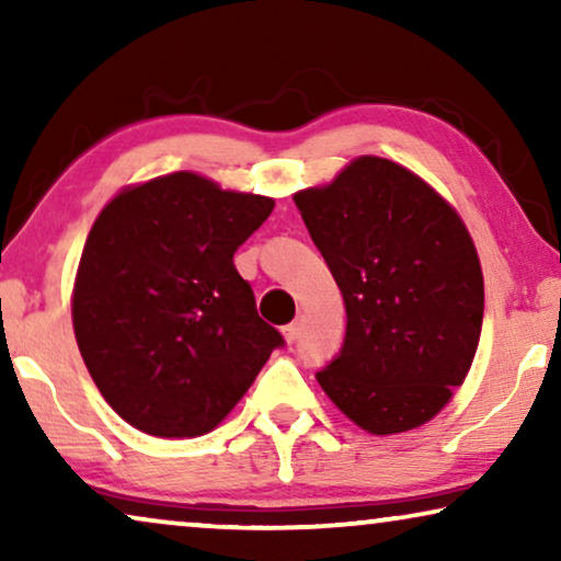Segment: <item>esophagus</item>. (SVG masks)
<instances>
[{
  "label": "esophagus",
  "mask_w": 561,
  "mask_h": 561,
  "mask_svg": "<svg viewBox=\"0 0 561 561\" xmlns=\"http://www.w3.org/2000/svg\"><path fill=\"white\" fill-rule=\"evenodd\" d=\"M280 332H283V340H286L288 344H294L298 340V334H301V321H294V324L283 327Z\"/></svg>",
  "instance_id": "34e87169"
}]
</instances>
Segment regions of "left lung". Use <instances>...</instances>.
Returning a JSON list of instances; mask_svg holds the SVG:
<instances>
[{
  "label": "left lung",
  "mask_w": 561,
  "mask_h": 561,
  "mask_svg": "<svg viewBox=\"0 0 561 561\" xmlns=\"http://www.w3.org/2000/svg\"><path fill=\"white\" fill-rule=\"evenodd\" d=\"M347 311L340 357L317 380L367 434L411 432L462 386L478 352L485 283L462 217L401 163L359 156L296 191Z\"/></svg>",
  "instance_id": "1"
}]
</instances>
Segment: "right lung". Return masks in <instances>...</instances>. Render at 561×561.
Returning a JSON list of instances; mask_svg holds the SVG:
<instances>
[{
    "label": "right lung",
    "instance_id": "1",
    "mask_svg": "<svg viewBox=\"0 0 561 561\" xmlns=\"http://www.w3.org/2000/svg\"><path fill=\"white\" fill-rule=\"evenodd\" d=\"M273 206L175 171L99 211L73 280V334L129 426L160 439L209 434L283 344L232 260Z\"/></svg>",
    "mask_w": 561,
    "mask_h": 561
}]
</instances>
